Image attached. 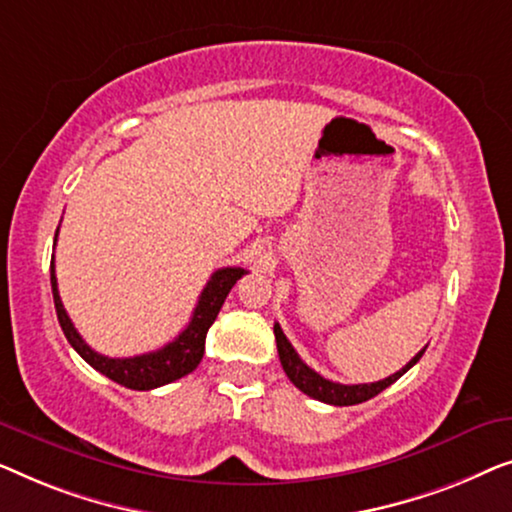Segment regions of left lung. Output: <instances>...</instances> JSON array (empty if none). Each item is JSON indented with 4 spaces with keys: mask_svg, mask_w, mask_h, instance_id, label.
I'll list each match as a JSON object with an SVG mask.
<instances>
[{
    "mask_svg": "<svg viewBox=\"0 0 512 512\" xmlns=\"http://www.w3.org/2000/svg\"><path fill=\"white\" fill-rule=\"evenodd\" d=\"M273 334H276V345H278V357H280V364H283V371L287 373V378L292 380L294 387H299L301 392L308 394V397L318 399V401H325L331 403V406H355V403H362V401H369L371 397H376L385 390V387H390L392 383H397V380L406 373L410 366H415L420 362V357L424 355V348L417 352V355L410 359V362L403 366L401 371L392 373L390 378L385 380H378V383H362V385H341V383H331V380L322 378L320 373H315L311 366H306L301 362V357L297 355V350L292 348V343L287 341V336L283 334V329L276 322L273 325Z\"/></svg>",
    "mask_w": 512,
    "mask_h": 512,
    "instance_id": "8db88e82",
    "label": "left lung"
}]
</instances>
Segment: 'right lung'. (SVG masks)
Listing matches in <instances>:
<instances>
[{"mask_svg":"<svg viewBox=\"0 0 512 512\" xmlns=\"http://www.w3.org/2000/svg\"><path fill=\"white\" fill-rule=\"evenodd\" d=\"M60 232V227H57ZM55 232V241H57ZM243 273H248L241 266H225V269H218L208 280L204 292L194 306V313L190 318V325H187L181 334H178L174 341L164 345V348L155 352H146V355L136 357H104L90 348L88 343L83 341L81 334H78L74 322L69 320L67 311H64L60 292H57V278H55V257L50 259V285H53V301L57 320H60V327L67 336L78 355H81L85 362H88L92 369L104 373L106 378H111L113 383L125 385L129 390H155V387H162L167 383H174V380L187 376L197 369L201 357H204V343L206 334L211 325L218 318L222 304H225L227 294L236 285Z\"/></svg>","mask_w":512,"mask_h":512,"instance_id":"1","label":"right lung"}]
</instances>
